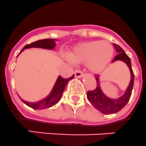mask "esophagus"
Instances as JSON below:
<instances>
[{
	"instance_id": "obj_1",
	"label": "esophagus",
	"mask_w": 146,
	"mask_h": 146,
	"mask_svg": "<svg viewBox=\"0 0 146 146\" xmlns=\"http://www.w3.org/2000/svg\"><path fill=\"white\" fill-rule=\"evenodd\" d=\"M74 74H75V76L78 77V78H82L83 76V73L80 70H76Z\"/></svg>"
}]
</instances>
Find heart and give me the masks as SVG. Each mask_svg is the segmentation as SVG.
Masks as SVG:
<instances>
[{"label":"heart","mask_w":146,"mask_h":146,"mask_svg":"<svg viewBox=\"0 0 146 146\" xmlns=\"http://www.w3.org/2000/svg\"><path fill=\"white\" fill-rule=\"evenodd\" d=\"M67 60L70 63H85L92 73H101L111 62L113 56V47L106 41H90L75 46L69 52Z\"/></svg>","instance_id":"heart-1"}]
</instances>
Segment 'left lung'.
Returning a JSON list of instances; mask_svg holds the SVG:
<instances>
[{"mask_svg":"<svg viewBox=\"0 0 146 146\" xmlns=\"http://www.w3.org/2000/svg\"><path fill=\"white\" fill-rule=\"evenodd\" d=\"M113 46L116 51L118 52V55L115 56V58L112 61V63H114L117 61L124 62L129 68L130 73H131V80L126 88L125 91L122 96H119L118 98H111L108 96L102 89L100 76L96 77L97 87L95 90L88 91L87 94V97H88V101L92 104V105L104 114H111V113H117L125 106L126 104L129 101L131 95L133 81H134V75L132 70L131 59L125 52L124 50H122V47L116 44H113Z\"/></svg>","mask_w":146,"mask_h":146,"instance_id":"8db88e82","label":"left lung"}]
</instances>
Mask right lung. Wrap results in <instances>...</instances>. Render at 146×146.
Segmentation results:
<instances>
[{
    "mask_svg": "<svg viewBox=\"0 0 146 146\" xmlns=\"http://www.w3.org/2000/svg\"><path fill=\"white\" fill-rule=\"evenodd\" d=\"M57 41H58V39L46 38L35 41V42L32 43V44L26 45L24 48L22 49L21 51L19 52V54L18 55V56L25 49L41 48L45 49V50H55V47L56 46V42ZM73 77H74V75L73 76H71L70 78H68V79H64L62 76H58L57 79H56V82H55L54 85L52 87V90L50 92V94L46 97H44L42 100H39V101L31 102H27L22 100L21 98L20 97L21 100V101L24 104L27 105V106H29V107L32 108L33 109H36V110H42V109L48 108L52 107V106L55 105L56 104H57V102L61 100V98L62 96V94L64 91V89H65V87L67 85V82L70 79H73Z\"/></svg>",
    "mask_w": 146,
    "mask_h": 146,
    "instance_id": "add662e5",
    "label": "right lung"
}]
</instances>
